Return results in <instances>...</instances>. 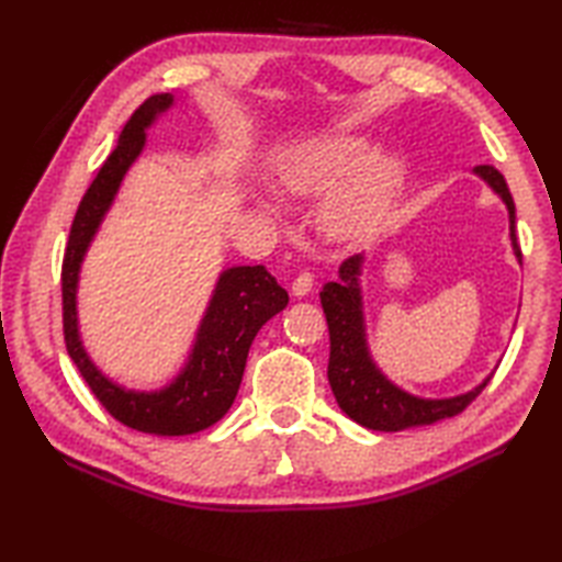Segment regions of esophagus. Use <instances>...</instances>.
<instances>
[{
	"label": "esophagus",
	"instance_id": "1",
	"mask_svg": "<svg viewBox=\"0 0 562 562\" xmlns=\"http://www.w3.org/2000/svg\"><path fill=\"white\" fill-rule=\"evenodd\" d=\"M312 290H314V278H312V274H308V272L296 274L294 282H292V294L296 296V300H302V296H306Z\"/></svg>",
	"mask_w": 562,
	"mask_h": 562
}]
</instances>
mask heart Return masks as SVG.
I'll return each instance as SVG.
<instances>
[{"label":"heart","mask_w":562,"mask_h":562,"mask_svg":"<svg viewBox=\"0 0 562 562\" xmlns=\"http://www.w3.org/2000/svg\"><path fill=\"white\" fill-rule=\"evenodd\" d=\"M278 183L294 198L321 200V229L338 244L372 236L396 202L405 169L391 154H372V145L357 135H333L288 149L274 166ZM258 210L280 214L278 202L258 198Z\"/></svg>","instance_id":"b5f03b06"}]
</instances>
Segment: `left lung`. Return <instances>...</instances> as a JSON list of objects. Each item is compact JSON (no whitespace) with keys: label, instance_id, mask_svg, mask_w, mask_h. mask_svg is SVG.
Segmentation results:
<instances>
[{"label":"left lung","instance_id":"left-lung-1","mask_svg":"<svg viewBox=\"0 0 562 562\" xmlns=\"http://www.w3.org/2000/svg\"><path fill=\"white\" fill-rule=\"evenodd\" d=\"M473 173L503 200L509 217V241L515 258L521 262V250L515 234V200L509 195L505 178L493 166H475ZM362 268L364 254L348 258L338 270L336 282H326L321 290V306H324L330 357H328V384L333 389L340 411L376 432H401L408 427L432 425L447 417L459 415L493 379L487 374L479 386L449 398H423L401 389L391 381L369 350L367 321L362 302Z\"/></svg>","mask_w":562,"mask_h":562}]
</instances>
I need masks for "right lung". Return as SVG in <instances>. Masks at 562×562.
<instances>
[{
  "label": "right lung",
  "instance_id": "add662e5",
  "mask_svg": "<svg viewBox=\"0 0 562 562\" xmlns=\"http://www.w3.org/2000/svg\"><path fill=\"white\" fill-rule=\"evenodd\" d=\"M173 93L151 97L125 123L117 147L81 198L63 262V321L67 352L83 381L115 420L137 432L183 437L207 429L226 415L241 386L246 357L258 330L288 306L290 296L262 266H232L220 272L183 367L159 389H127L91 360L79 330L81 266L127 171L147 147V133L173 109Z\"/></svg>",
  "mask_w": 562,
  "mask_h": 562
}]
</instances>
